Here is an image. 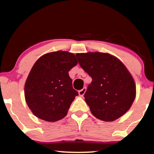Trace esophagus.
Wrapping results in <instances>:
<instances>
[{"instance_id":"obj_1","label":"esophagus","mask_w":154,"mask_h":154,"mask_svg":"<svg viewBox=\"0 0 154 154\" xmlns=\"http://www.w3.org/2000/svg\"><path fill=\"white\" fill-rule=\"evenodd\" d=\"M86 91H87V88H86L85 87L83 88L82 89L80 90V91H79V95H80V97H83V95H85V92H86Z\"/></svg>"}]
</instances>
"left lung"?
Segmentation results:
<instances>
[{"label":"left lung","mask_w":154,"mask_h":154,"mask_svg":"<svg viewBox=\"0 0 154 154\" xmlns=\"http://www.w3.org/2000/svg\"><path fill=\"white\" fill-rule=\"evenodd\" d=\"M75 55L80 66L93 79L85 94L92 114L106 122H112L125 114L135 99L136 85L122 62L107 53Z\"/></svg>","instance_id":"8db88e82"}]
</instances>
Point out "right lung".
<instances>
[{
    "mask_svg": "<svg viewBox=\"0 0 154 154\" xmlns=\"http://www.w3.org/2000/svg\"><path fill=\"white\" fill-rule=\"evenodd\" d=\"M78 64L74 53L58 51L45 54L32 67L24 87L26 103L34 115L47 122L63 118L79 93L68 72Z\"/></svg>",
    "mask_w": 154,
    "mask_h": 154,
    "instance_id": "obj_1",
    "label": "right lung"
}]
</instances>
